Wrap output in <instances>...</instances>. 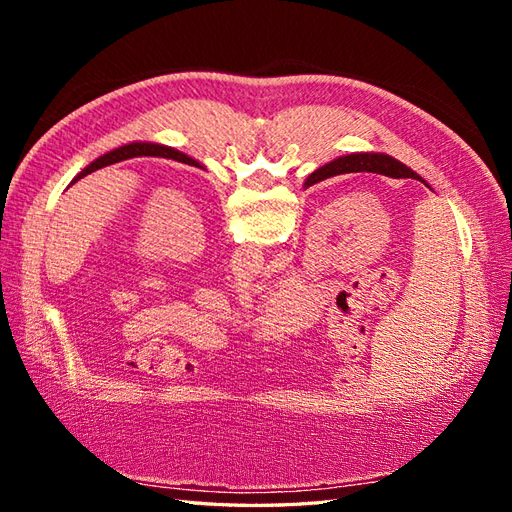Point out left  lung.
Instances as JSON below:
<instances>
[{"instance_id":"8db88e82","label":"left lung","mask_w":512,"mask_h":512,"mask_svg":"<svg viewBox=\"0 0 512 512\" xmlns=\"http://www.w3.org/2000/svg\"><path fill=\"white\" fill-rule=\"evenodd\" d=\"M143 156L145 158H166V160H175V162L190 164V166H196V168H205L203 164L196 162L194 158H190L188 153H183V151L173 149V147L158 145V143H128V145H121L113 151H106L104 156H100L98 160H94L89 166H85L81 173L72 179V183H76L79 179L91 175L94 170H100L104 166H111V164H117V162H123V160H132V158H143Z\"/></svg>"}]
</instances>
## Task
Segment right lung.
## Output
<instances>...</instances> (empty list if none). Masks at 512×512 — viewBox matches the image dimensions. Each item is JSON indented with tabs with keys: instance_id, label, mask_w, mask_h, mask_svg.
<instances>
[{
	"instance_id": "right-lung-1",
	"label": "right lung",
	"mask_w": 512,
	"mask_h": 512,
	"mask_svg": "<svg viewBox=\"0 0 512 512\" xmlns=\"http://www.w3.org/2000/svg\"><path fill=\"white\" fill-rule=\"evenodd\" d=\"M346 173H376V175L393 177V179H416V181L425 183L429 188V183L421 175L414 173V170L408 168L406 164H401L399 160L386 156V153H367V151L365 153H350V156L335 158L329 164L316 168L314 173L305 179L303 188H309V185L337 177V175H346Z\"/></svg>"
}]
</instances>
